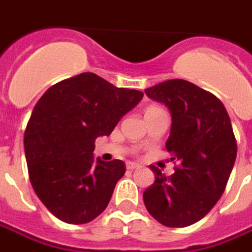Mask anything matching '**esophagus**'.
I'll return each mask as SVG.
<instances>
[{"label":"esophagus","instance_id":"obj_1","mask_svg":"<svg viewBox=\"0 0 252 252\" xmlns=\"http://www.w3.org/2000/svg\"><path fill=\"white\" fill-rule=\"evenodd\" d=\"M137 169H140V164H137V163H132V162H128L126 163V170H137Z\"/></svg>","mask_w":252,"mask_h":252}]
</instances>
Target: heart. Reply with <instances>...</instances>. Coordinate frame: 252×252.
<instances>
[{
	"mask_svg": "<svg viewBox=\"0 0 252 252\" xmlns=\"http://www.w3.org/2000/svg\"><path fill=\"white\" fill-rule=\"evenodd\" d=\"M154 108H157V106H150V108H147V110L148 109H154Z\"/></svg>",
	"mask_w": 252,
	"mask_h": 252,
	"instance_id": "b5f03b06",
	"label": "heart"
}]
</instances>
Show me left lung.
<instances>
[{"label": "left lung", "instance_id": "left-lung-1", "mask_svg": "<svg viewBox=\"0 0 252 252\" xmlns=\"http://www.w3.org/2000/svg\"><path fill=\"white\" fill-rule=\"evenodd\" d=\"M150 98L171 112L166 148L175 173L151 164L155 182L143 193L150 215L166 227L194 224L221 197L236 159V139L227 109L216 95L185 79H169L146 89Z\"/></svg>", "mask_w": 252, "mask_h": 252}]
</instances>
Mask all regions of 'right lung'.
I'll return each instance as SVG.
<instances>
[{
	"label": "right lung",
	"mask_w": 252,
	"mask_h": 252,
	"mask_svg": "<svg viewBox=\"0 0 252 252\" xmlns=\"http://www.w3.org/2000/svg\"><path fill=\"white\" fill-rule=\"evenodd\" d=\"M142 98L139 90L82 72L52 85L36 102L24 133L28 174L36 195L59 220L86 224L105 211L126 163H94V142L109 136Z\"/></svg>",
	"instance_id": "add662e5"
}]
</instances>
